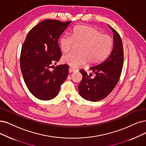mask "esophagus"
<instances>
[{
    "mask_svg": "<svg viewBox=\"0 0 146 146\" xmlns=\"http://www.w3.org/2000/svg\"><path fill=\"white\" fill-rule=\"evenodd\" d=\"M77 71V69L72 68H69V72H75V71Z\"/></svg>",
    "mask_w": 146,
    "mask_h": 146,
    "instance_id": "1",
    "label": "esophagus"
}]
</instances>
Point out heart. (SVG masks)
Masks as SVG:
<instances>
[{
	"instance_id": "1",
	"label": "heart",
	"mask_w": 146,
	"mask_h": 146,
	"mask_svg": "<svg viewBox=\"0 0 146 146\" xmlns=\"http://www.w3.org/2000/svg\"><path fill=\"white\" fill-rule=\"evenodd\" d=\"M75 44L80 45L77 48L78 53H69L63 56L62 61L70 66L77 68L87 62L90 65L102 62L113 48V39L93 27L78 26L74 28L71 36L64 35L59 39L60 48L63 53L71 50Z\"/></svg>"
}]
</instances>
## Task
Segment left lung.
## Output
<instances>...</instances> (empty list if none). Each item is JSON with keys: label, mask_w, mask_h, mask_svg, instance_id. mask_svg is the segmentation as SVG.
I'll list each match as a JSON object with an SVG mask.
<instances>
[{"label": "left lung", "mask_w": 146, "mask_h": 146, "mask_svg": "<svg viewBox=\"0 0 146 146\" xmlns=\"http://www.w3.org/2000/svg\"><path fill=\"white\" fill-rule=\"evenodd\" d=\"M113 32L114 45L107 59L99 65L90 68L95 74L93 78L84 70H80L83 75L78 85L80 96L84 100L96 102L106 98L113 91L119 80L123 64V47L121 39L115 30L108 25Z\"/></svg>", "instance_id": "1"}]
</instances>
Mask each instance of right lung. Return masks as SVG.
<instances>
[{
	"label": "right lung",
	"mask_w": 146,
	"mask_h": 146,
	"mask_svg": "<svg viewBox=\"0 0 146 146\" xmlns=\"http://www.w3.org/2000/svg\"><path fill=\"white\" fill-rule=\"evenodd\" d=\"M72 21L45 20L29 31L23 44L20 68L29 90L40 100H50L59 92L60 86L68 77L69 66L49 68L60 59L58 39Z\"/></svg>",
	"instance_id": "add662e5"
}]
</instances>
